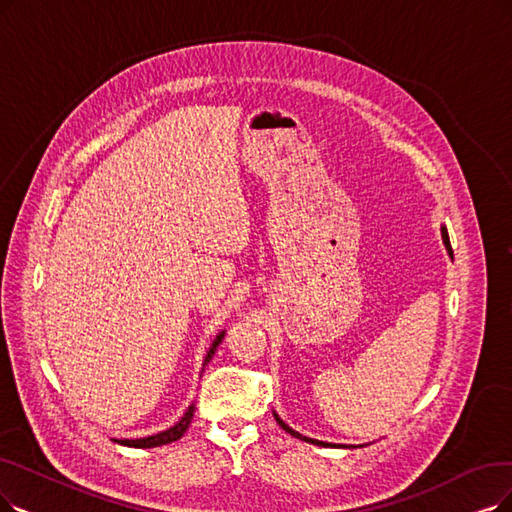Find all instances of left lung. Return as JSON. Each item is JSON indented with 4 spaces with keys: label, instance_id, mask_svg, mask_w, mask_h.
<instances>
[{
    "label": "left lung",
    "instance_id": "1",
    "mask_svg": "<svg viewBox=\"0 0 512 512\" xmlns=\"http://www.w3.org/2000/svg\"><path fill=\"white\" fill-rule=\"evenodd\" d=\"M441 233H443V243H445V248H447V252H449V256H454V252H452V245H449V235H447V231L445 229H441ZM275 416V420H277V424L283 428V431H288L290 435H294V437H298V439H302V441H306V443H313V445H321V447H346V445H332V443H325V441H317V439H311V437H302L300 433H296V431H292V428L285 424L277 414H273Z\"/></svg>",
    "mask_w": 512,
    "mask_h": 512
}]
</instances>
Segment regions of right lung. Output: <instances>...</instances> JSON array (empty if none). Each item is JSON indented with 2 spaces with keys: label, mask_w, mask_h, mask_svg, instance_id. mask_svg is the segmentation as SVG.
<instances>
[{
  "label": "right lung",
  "mask_w": 512,
  "mask_h": 512,
  "mask_svg": "<svg viewBox=\"0 0 512 512\" xmlns=\"http://www.w3.org/2000/svg\"><path fill=\"white\" fill-rule=\"evenodd\" d=\"M222 338H224V332H220V334L214 338V342H212V346H210V351H208L206 361H203V365H206V363L214 357L216 346L222 342ZM193 414H195V403L189 405V410L185 412V416H182L174 426H170L168 431H161V433H157V435L142 437V439H113V441H115V443H121V445H128V447H159V445H166V443L178 441L182 435L187 433V428H189V424H191V420H193Z\"/></svg>",
  "instance_id": "obj_1"
}]
</instances>
